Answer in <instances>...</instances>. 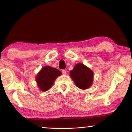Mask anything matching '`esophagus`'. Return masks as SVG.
<instances>
[{
    "mask_svg": "<svg viewBox=\"0 0 132 132\" xmlns=\"http://www.w3.org/2000/svg\"><path fill=\"white\" fill-rule=\"evenodd\" d=\"M62 74H63V75H66V70H62Z\"/></svg>",
    "mask_w": 132,
    "mask_h": 132,
    "instance_id": "esophagus-1",
    "label": "esophagus"
}]
</instances>
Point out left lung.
Here are the masks:
<instances>
[{"instance_id": "obj_1", "label": "left lung", "mask_w": 132, "mask_h": 132, "mask_svg": "<svg viewBox=\"0 0 132 132\" xmlns=\"http://www.w3.org/2000/svg\"><path fill=\"white\" fill-rule=\"evenodd\" d=\"M70 76L78 88L86 90L92 86L94 72L84 64L77 63L70 71Z\"/></svg>"}]
</instances>
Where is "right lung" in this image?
Returning <instances> with one entry per match:
<instances>
[{
    "mask_svg": "<svg viewBox=\"0 0 132 132\" xmlns=\"http://www.w3.org/2000/svg\"><path fill=\"white\" fill-rule=\"evenodd\" d=\"M62 75L58 69L46 66L41 69L36 76L37 86L40 90L46 91L52 87L56 78Z\"/></svg>",
    "mask_w": 132,
    "mask_h": 132,
    "instance_id": "add662e5",
    "label": "right lung"
}]
</instances>
